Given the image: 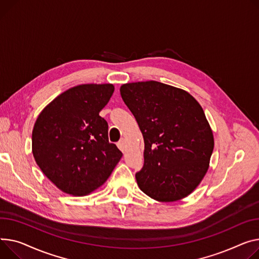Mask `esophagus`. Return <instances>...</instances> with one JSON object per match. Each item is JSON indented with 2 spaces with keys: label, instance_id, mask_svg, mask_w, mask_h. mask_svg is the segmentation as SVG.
<instances>
[{
  "label": "esophagus",
  "instance_id": "34e87169",
  "mask_svg": "<svg viewBox=\"0 0 259 259\" xmlns=\"http://www.w3.org/2000/svg\"><path fill=\"white\" fill-rule=\"evenodd\" d=\"M117 147H118V149H119L120 151L125 152L126 147H125V140H124V139H122V140H120V141L117 143Z\"/></svg>",
  "mask_w": 259,
  "mask_h": 259
}]
</instances>
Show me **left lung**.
Returning a JSON list of instances; mask_svg holds the SVG:
<instances>
[{
  "instance_id": "left-lung-1",
  "label": "left lung",
  "mask_w": 259,
  "mask_h": 259,
  "mask_svg": "<svg viewBox=\"0 0 259 259\" xmlns=\"http://www.w3.org/2000/svg\"><path fill=\"white\" fill-rule=\"evenodd\" d=\"M119 92L145 141L137 184L160 202L185 198L205 176L214 146L202 107L185 91L157 81L127 83Z\"/></svg>"
}]
</instances>
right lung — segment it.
Wrapping results in <instances>:
<instances>
[{"label":"right lung","mask_w":259,"mask_h":259,"mask_svg":"<svg viewBox=\"0 0 259 259\" xmlns=\"http://www.w3.org/2000/svg\"><path fill=\"white\" fill-rule=\"evenodd\" d=\"M114 88L82 84L64 92L40 112L32 131V152L42 173L59 189L88 195L110 176L123 153L108 141L99 115Z\"/></svg>","instance_id":"add662e5"}]
</instances>
